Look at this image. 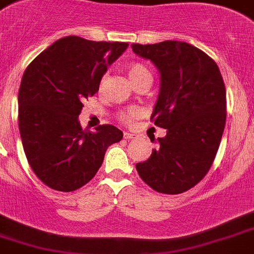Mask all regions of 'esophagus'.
Returning <instances> with one entry per match:
<instances>
[{"instance_id":"esophagus-1","label":"esophagus","mask_w":254,"mask_h":254,"mask_svg":"<svg viewBox=\"0 0 254 254\" xmlns=\"http://www.w3.org/2000/svg\"><path fill=\"white\" fill-rule=\"evenodd\" d=\"M123 137H125L126 139H133L137 138V134L132 133V132H125V133H123Z\"/></svg>"}]
</instances>
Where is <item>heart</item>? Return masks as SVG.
I'll list each match as a JSON object with an SVG mask.
<instances>
[{
	"instance_id": "obj_1",
	"label": "heart",
	"mask_w": 254,
	"mask_h": 254,
	"mask_svg": "<svg viewBox=\"0 0 254 254\" xmlns=\"http://www.w3.org/2000/svg\"><path fill=\"white\" fill-rule=\"evenodd\" d=\"M127 71H128V76L131 79L132 83L139 80V79L145 78V76H151V73L148 71V69L146 68L145 65L139 64V63H133V64H129L128 68H127ZM138 115V111L134 108L127 109L126 112H123L121 115V118L123 121H132L136 116Z\"/></svg>"
}]
</instances>
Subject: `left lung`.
<instances>
[{
    "label": "left lung",
    "instance_id": "obj_1",
    "mask_svg": "<svg viewBox=\"0 0 254 254\" xmlns=\"http://www.w3.org/2000/svg\"><path fill=\"white\" fill-rule=\"evenodd\" d=\"M132 50L159 70L151 120L166 129L137 173L156 191L181 194L206 175L219 148L227 118L222 74L204 51L183 41L132 44Z\"/></svg>",
    "mask_w": 254,
    "mask_h": 254
}]
</instances>
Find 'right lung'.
<instances>
[{"label": "right lung", "mask_w": 254, "mask_h": 254, "mask_svg": "<svg viewBox=\"0 0 254 254\" xmlns=\"http://www.w3.org/2000/svg\"><path fill=\"white\" fill-rule=\"evenodd\" d=\"M127 43L90 41L66 36L55 41L29 65L18 90V129L35 175L58 191H74L92 180L107 148L123 132L103 125L83 129V101L99 89L107 68Z\"/></svg>", "instance_id": "add662e5"}]
</instances>
